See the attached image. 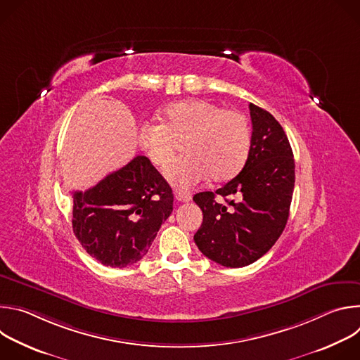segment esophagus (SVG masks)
Returning <instances> with one entry per match:
<instances>
[{"label": "esophagus", "mask_w": 360, "mask_h": 360, "mask_svg": "<svg viewBox=\"0 0 360 360\" xmlns=\"http://www.w3.org/2000/svg\"><path fill=\"white\" fill-rule=\"evenodd\" d=\"M175 199H176L178 202H189V200L192 199V196H191L189 193H186V192L176 191V192H175Z\"/></svg>", "instance_id": "1"}]
</instances>
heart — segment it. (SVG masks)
<instances>
[{"mask_svg":"<svg viewBox=\"0 0 360 360\" xmlns=\"http://www.w3.org/2000/svg\"><path fill=\"white\" fill-rule=\"evenodd\" d=\"M185 155L165 168L167 179L188 191L211 176L222 182L235 176L245 165L252 131L239 111L224 110L205 99H186L169 105L162 122H142L138 143L152 164L164 167L184 141Z\"/></svg>","mask_w":360,"mask_h":360,"instance_id":"obj_1","label":"heart"}]
</instances>
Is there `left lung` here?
<instances>
[{
	"label": "left lung",
	"instance_id": "8db88e82",
	"mask_svg": "<svg viewBox=\"0 0 360 360\" xmlns=\"http://www.w3.org/2000/svg\"><path fill=\"white\" fill-rule=\"evenodd\" d=\"M249 111L252 143L242 171L215 192L193 196L203 214L195 243L226 268L250 265L275 245L286 226L295 186L293 152L283 128L259 107L249 104ZM217 194L227 203L217 202Z\"/></svg>",
	"mask_w": 360,
	"mask_h": 360
}]
</instances>
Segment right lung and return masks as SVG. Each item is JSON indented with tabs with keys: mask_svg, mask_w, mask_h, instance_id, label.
<instances>
[{
	"mask_svg": "<svg viewBox=\"0 0 360 360\" xmlns=\"http://www.w3.org/2000/svg\"><path fill=\"white\" fill-rule=\"evenodd\" d=\"M72 198L77 239L92 258L111 268L142 259L174 207L171 186L141 155Z\"/></svg>",
	"mask_w": 360,
	"mask_h": 360,
	"instance_id": "right-lung-1",
	"label": "right lung"
}]
</instances>
